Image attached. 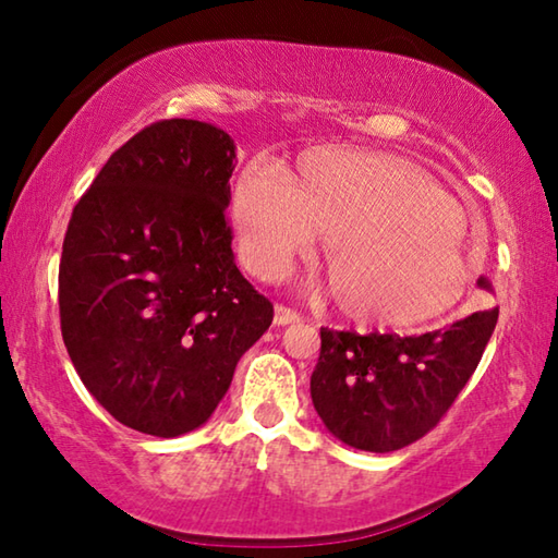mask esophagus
Returning <instances> with one entry per match:
<instances>
[{
	"label": "esophagus",
	"instance_id": "obj_1",
	"mask_svg": "<svg viewBox=\"0 0 558 558\" xmlns=\"http://www.w3.org/2000/svg\"><path fill=\"white\" fill-rule=\"evenodd\" d=\"M272 323H276L278 327L300 323V313H298V310L288 307V305H276V317H272Z\"/></svg>",
	"mask_w": 558,
	"mask_h": 558
}]
</instances>
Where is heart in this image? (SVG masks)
<instances>
[{
  "instance_id": "heart-1",
  "label": "heart",
  "mask_w": 558,
  "mask_h": 558,
  "mask_svg": "<svg viewBox=\"0 0 558 558\" xmlns=\"http://www.w3.org/2000/svg\"><path fill=\"white\" fill-rule=\"evenodd\" d=\"M243 260L278 278L327 241L339 310L364 325L411 327L456 305L470 282L465 214L418 169L352 149H313L290 182L245 167L233 194Z\"/></svg>"
}]
</instances>
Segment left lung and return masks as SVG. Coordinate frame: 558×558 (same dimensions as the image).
<instances>
[{
  "label": "left lung",
  "instance_id": "left-lung-1",
  "mask_svg": "<svg viewBox=\"0 0 558 558\" xmlns=\"http://www.w3.org/2000/svg\"><path fill=\"white\" fill-rule=\"evenodd\" d=\"M480 288L489 282L480 278ZM499 307L480 310L426 335H356L319 329L310 379L315 411L347 446L391 452L411 446L440 423L465 389L495 332Z\"/></svg>",
  "mask_w": 558,
  "mask_h": 558
}]
</instances>
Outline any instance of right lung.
<instances>
[{"mask_svg": "<svg viewBox=\"0 0 558 558\" xmlns=\"http://www.w3.org/2000/svg\"><path fill=\"white\" fill-rule=\"evenodd\" d=\"M233 159L209 122H153L110 155L65 231L63 344L102 409L147 436L209 421L272 323L233 263Z\"/></svg>", "mask_w": 558, "mask_h": 558, "instance_id": "right-lung-1", "label": "right lung"}]
</instances>
